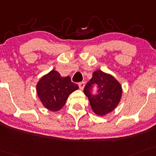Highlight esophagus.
<instances>
[{"mask_svg": "<svg viewBox=\"0 0 156 156\" xmlns=\"http://www.w3.org/2000/svg\"><path fill=\"white\" fill-rule=\"evenodd\" d=\"M78 86H79V89L80 90H83L84 89V86H85V82H80V83H78Z\"/></svg>", "mask_w": 156, "mask_h": 156, "instance_id": "obj_1", "label": "esophagus"}]
</instances>
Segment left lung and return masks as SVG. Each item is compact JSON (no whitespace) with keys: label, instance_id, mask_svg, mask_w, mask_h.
<instances>
[{"label":"left lung","instance_id":"left-lung-1","mask_svg":"<svg viewBox=\"0 0 156 156\" xmlns=\"http://www.w3.org/2000/svg\"><path fill=\"white\" fill-rule=\"evenodd\" d=\"M96 85L97 94L93 95L92 88ZM83 92L89 98L91 109L99 115L109 113L118 105L122 94L121 86L110 75L97 70L86 83Z\"/></svg>","mask_w":156,"mask_h":156}]
</instances>
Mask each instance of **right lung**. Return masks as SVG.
<instances>
[{"instance_id": "obj_1", "label": "right lung", "mask_w": 156, "mask_h": 156, "mask_svg": "<svg viewBox=\"0 0 156 156\" xmlns=\"http://www.w3.org/2000/svg\"><path fill=\"white\" fill-rule=\"evenodd\" d=\"M78 89V86L71 81L70 77H61L54 70L42 77L37 84V96L51 111L60 110L69 95Z\"/></svg>"}]
</instances>
